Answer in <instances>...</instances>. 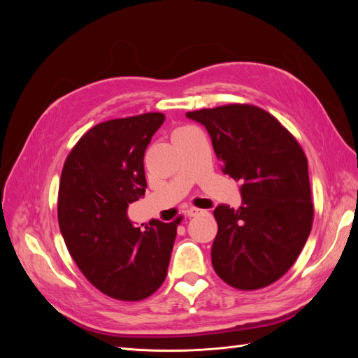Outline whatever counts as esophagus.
Instances as JSON below:
<instances>
[{
	"label": "esophagus",
	"mask_w": 358,
	"mask_h": 358,
	"mask_svg": "<svg viewBox=\"0 0 358 358\" xmlns=\"http://www.w3.org/2000/svg\"><path fill=\"white\" fill-rule=\"evenodd\" d=\"M203 213V210L201 209H197V208H189L188 210H187V215L189 216V218H192V216H199V215H201Z\"/></svg>",
	"instance_id": "34e87169"
}]
</instances>
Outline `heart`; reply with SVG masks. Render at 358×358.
Here are the masks:
<instances>
[{"label":"heart","instance_id":"b5f03b06","mask_svg":"<svg viewBox=\"0 0 358 358\" xmlns=\"http://www.w3.org/2000/svg\"><path fill=\"white\" fill-rule=\"evenodd\" d=\"M182 129H183V128H182Z\"/></svg>","mask_w":358,"mask_h":358}]
</instances>
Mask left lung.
<instances>
[{"label":"left lung","mask_w":358,"mask_h":358,"mask_svg":"<svg viewBox=\"0 0 358 358\" xmlns=\"http://www.w3.org/2000/svg\"><path fill=\"white\" fill-rule=\"evenodd\" d=\"M206 127L221 170L241 182L237 210L218 204L212 245L215 272L229 285L257 289L288 272L313 218L308 159L288 129L251 104L188 112Z\"/></svg>","instance_id":"1"}]
</instances>
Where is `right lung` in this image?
<instances>
[{
	"label": "right lung",
	"mask_w": 358,
	"mask_h": 358,
	"mask_svg": "<svg viewBox=\"0 0 358 358\" xmlns=\"http://www.w3.org/2000/svg\"><path fill=\"white\" fill-rule=\"evenodd\" d=\"M162 122V113H145L95 125L62 169L64 242L85 278L117 300L146 299L167 276L180 218L145 229L128 218V204L145 196V150Z\"/></svg>",
	"instance_id": "add662e5"
}]
</instances>
